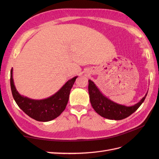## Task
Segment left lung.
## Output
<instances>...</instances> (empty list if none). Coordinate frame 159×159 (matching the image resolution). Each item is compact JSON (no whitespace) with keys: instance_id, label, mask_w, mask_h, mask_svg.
Returning a JSON list of instances; mask_svg holds the SVG:
<instances>
[{"instance_id":"8db88e82","label":"left lung","mask_w":159,"mask_h":159,"mask_svg":"<svg viewBox=\"0 0 159 159\" xmlns=\"http://www.w3.org/2000/svg\"><path fill=\"white\" fill-rule=\"evenodd\" d=\"M88 85V91L91 106L96 113L101 116L108 119L121 120L127 118L133 113L141 106L145 99L147 94L138 103L131 107H127L113 102L105 98L96 87L94 83L90 80Z\"/></svg>"}]
</instances>
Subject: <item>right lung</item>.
<instances>
[{"label":"right lung","instance_id":"obj_1","mask_svg":"<svg viewBox=\"0 0 159 159\" xmlns=\"http://www.w3.org/2000/svg\"><path fill=\"white\" fill-rule=\"evenodd\" d=\"M11 87L13 98L24 112L38 121H49L54 119L64 111L69 99L70 90L77 76L70 80L56 93L42 100H34L21 96L16 91L11 71Z\"/></svg>","mask_w":159,"mask_h":159}]
</instances>
